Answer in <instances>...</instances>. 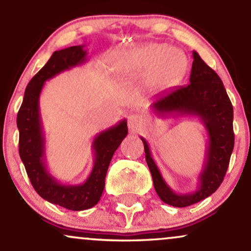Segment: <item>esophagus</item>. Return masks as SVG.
Returning a JSON list of instances; mask_svg holds the SVG:
<instances>
[{"label":"esophagus","instance_id":"obj_1","mask_svg":"<svg viewBox=\"0 0 251 251\" xmlns=\"http://www.w3.org/2000/svg\"><path fill=\"white\" fill-rule=\"evenodd\" d=\"M127 125H128L129 132L135 133V132L139 131L140 127H142V125H143L142 118H140L139 116H137V114H131L127 119Z\"/></svg>","mask_w":251,"mask_h":251}]
</instances>
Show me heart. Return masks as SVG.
I'll use <instances>...</instances> for the list:
<instances>
[{
	"instance_id": "b5f03b06",
	"label": "heart",
	"mask_w": 251,
	"mask_h": 251,
	"mask_svg": "<svg viewBox=\"0 0 251 251\" xmlns=\"http://www.w3.org/2000/svg\"><path fill=\"white\" fill-rule=\"evenodd\" d=\"M184 66V57L177 48L165 43H146L128 48L119 54L116 70L123 76L142 77L154 88H162L174 81Z\"/></svg>"
}]
</instances>
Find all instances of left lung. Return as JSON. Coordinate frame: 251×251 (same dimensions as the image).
Instances as JSON below:
<instances>
[{"instance_id": "left-lung-1", "label": "left lung", "mask_w": 251, "mask_h": 251, "mask_svg": "<svg viewBox=\"0 0 251 251\" xmlns=\"http://www.w3.org/2000/svg\"><path fill=\"white\" fill-rule=\"evenodd\" d=\"M190 83L163 92L151 103L155 116L197 117L208 133L203 169L198 176V186L190 194H177L168 185L155 165L149 144L144 139V150L151 171L155 192L164 203L176 208L192 205L211 196L220 188L229 166L234 150L235 135L232 128L234 108L227 97L221 77L201 60L197 51H192Z\"/></svg>"}]
</instances>
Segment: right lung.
Listing matches in <instances>:
<instances>
[{
  "instance_id": "right-lung-1",
  "label": "right lung",
  "mask_w": 251,
  "mask_h": 251,
  "mask_svg": "<svg viewBox=\"0 0 251 251\" xmlns=\"http://www.w3.org/2000/svg\"><path fill=\"white\" fill-rule=\"evenodd\" d=\"M83 47L85 46H72L54 51L48 62L27 85L16 119L20 132V157L33 188L43 200L73 211L93 208L100 201L112 157L128 133L127 122L124 119L96 135L92 143L93 169L81 184H62L48 171L45 157L46 138L40 116V94L47 80L87 61V50Z\"/></svg>"
}]
</instances>
